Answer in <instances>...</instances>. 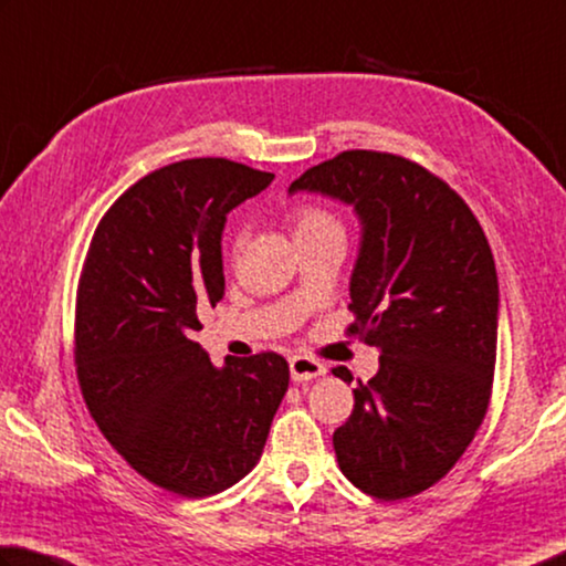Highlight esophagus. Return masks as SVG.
<instances>
[{
	"label": "esophagus",
	"mask_w": 566,
	"mask_h": 566,
	"mask_svg": "<svg viewBox=\"0 0 566 566\" xmlns=\"http://www.w3.org/2000/svg\"><path fill=\"white\" fill-rule=\"evenodd\" d=\"M290 371H292L294 381H312V378L324 374V366L312 356L296 354V356L290 358Z\"/></svg>",
	"instance_id": "1"
}]
</instances>
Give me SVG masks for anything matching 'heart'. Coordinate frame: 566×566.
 I'll return each mask as SVG.
<instances>
[{"label":"heart","instance_id":"heart-1","mask_svg":"<svg viewBox=\"0 0 566 566\" xmlns=\"http://www.w3.org/2000/svg\"><path fill=\"white\" fill-rule=\"evenodd\" d=\"M292 228L296 240L324 238V234H342L344 238V220L334 210L324 208V205H300L292 212ZM238 244L240 240L234 242V248Z\"/></svg>","mask_w":566,"mask_h":566}]
</instances>
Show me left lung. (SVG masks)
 I'll use <instances>...</instances> for the list:
<instances>
[{
    "mask_svg": "<svg viewBox=\"0 0 566 566\" xmlns=\"http://www.w3.org/2000/svg\"><path fill=\"white\" fill-rule=\"evenodd\" d=\"M296 190L352 202L364 224L346 336L376 346L381 368L336 428L338 468L371 497H413L448 475L488 413L500 302L490 242L446 180L394 153L344 150Z\"/></svg>",
    "mask_w": 566,
    "mask_h": 566,
    "instance_id": "obj_1",
    "label": "left lung"
}]
</instances>
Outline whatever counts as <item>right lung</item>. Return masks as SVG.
Segmentation results:
<instances>
[{"mask_svg":"<svg viewBox=\"0 0 566 566\" xmlns=\"http://www.w3.org/2000/svg\"><path fill=\"white\" fill-rule=\"evenodd\" d=\"M272 180L228 158L153 170L101 218L81 266V396L123 460L172 495L208 497L248 475L290 386L280 354L214 368L192 342L224 294L228 212Z\"/></svg>","mask_w":566,"mask_h":566,"instance_id":"right-lung-1","label":"right lung"}]
</instances>
